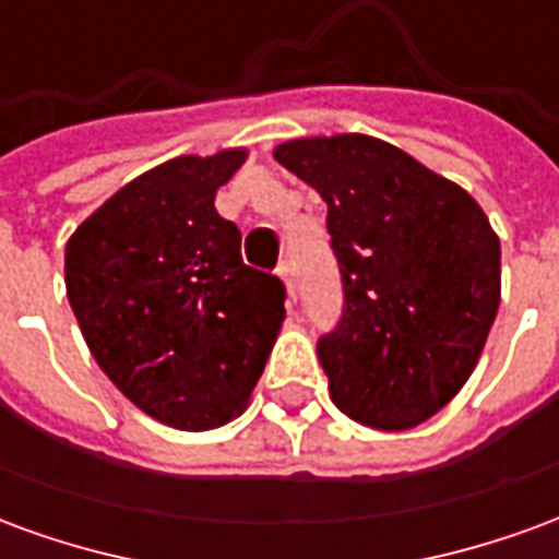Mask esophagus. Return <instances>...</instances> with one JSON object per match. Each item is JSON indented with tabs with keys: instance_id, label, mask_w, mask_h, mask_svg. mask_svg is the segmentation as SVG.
Wrapping results in <instances>:
<instances>
[{
	"instance_id": "34e87169",
	"label": "esophagus",
	"mask_w": 559,
	"mask_h": 559,
	"mask_svg": "<svg viewBox=\"0 0 559 559\" xmlns=\"http://www.w3.org/2000/svg\"><path fill=\"white\" fill-rule=\"evenodd\" d=\"M278 275H281V281L287 284V290H290V296H293V290H296V263H293V257H284V260H281Z\"/></svg>"
}]
</instances>
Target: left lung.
Masks as SVG:
<instances>
[{"mask_svg": "<svg viewBox=\"0 0 559 559\" xmlns=\"http://www.w3.org/2000/svg\"><path fill=\"white\" fill-rule=\"evenodd\" d=\"M326 200L338 326L317 341L341 413L407 431L455 399L500 305V239L473 197L368 134L275 148Z\"/></svg>", "mask_w": 559, "mask_h": 559, "instance_id": "left-lung-1", "label": "left lung"}]
</instances>
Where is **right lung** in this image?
<instances>
[{
    "mask_svg": "<svg viewBox=\"0 0 559 559\" xmlns=\"http://www.w3.org/2000/svg\"><path fill=\"white\" fill-rule=\"evenodd\" d=\"M245 148L143 173L66 248L68 302L95 362L152 419L209 431L248 407L284 320L278 275L242 263L215 194Z\"/></svg>",
    "mask_w": 559,
    "mask_h": 559,
    "instance_id": "add662e5",
    "label": "right lung"
}]
</instances>
